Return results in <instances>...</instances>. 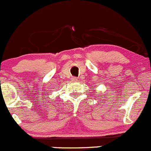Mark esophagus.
<instances>
[{
	"instance_id": "34e87169",
	"label": "esophagus",
	"mask_w": 151,
	"mask_h": 151,
	"mask_svg": "<svg viewBox=\"0 0 151 151\" xmlns=\"http://www.w3.org/2000/svg\"><path fill=\"white\" fill-rule=\"evenodd\" d=\"M72 80L73 81H77V78H76V77H73Z\"/></svg>"
}]
</instances>
